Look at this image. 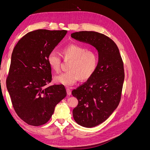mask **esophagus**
Segmentation results:
<instances>
[{"label": "esophagus", "instance_id": "34e87169", "mask_svg": "<svg viewBox=\"0 0 150 150\" xmlns=\"http://www.w3.org/2000/svg\"><path fill=\"white\" fill-rule=\"evenodd\" d=\"M66 91H67V94L68 95H71V90L69 88H66Z\"/></svg>", "mask_w": 150, "mask_h": 150}]
</instances>
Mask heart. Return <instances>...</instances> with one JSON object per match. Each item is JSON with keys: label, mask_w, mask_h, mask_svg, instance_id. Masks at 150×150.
Segmentation results:
<instances>
[{"label": "heart", "mask_w": 150, "mask_h": 150, "mask_svg": "<svg viewBox=\"0 0 150 150\" xmlns=\"http://www.w3.org/2000/svg\"><path fill=\"white\" fill-rule=\"evenodd\" d=\"M61 53L63 59L70 62L67 67L68 71L55 77L56 82L72 86L79 79L82 81L88 80L96 72L99 57L95 51L78 44H71L63 47ZM47 62L52 70L57 72L60 71L62 59L57 52H50Z\"/></svg>", "instance_id": "obj_1"}]
</instances>
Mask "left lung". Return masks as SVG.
<instances>
[{
  "label": "left lung",
  "mask_w": 150,
  "mask_h": 150,
  "mask_svg": "<svg viewBox=\"0 0 150 150\" xmlns=\"http://www.w3.org/2000/svg\"><path fill=\"white\" fill-rule=\"evenodd\" d=\"M71 37L91 44L99 52L96 72L72 91L78 100L72 111L75 121L92 128L106 121L119 105L125 79L123 62L116 43L103 34L79 31L72 33Z\"/></svg>",
  "instance_id": "1"
}]
</instances>
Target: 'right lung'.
I'll return each instance as SVG.
<instances>
[{"label": "right lung", "mask_w": 150, "mask_h": 150, "mask_svg": "<svg viewBox=\"0 0 150 150\" xmlns=\"http://www.w3.org/2000/svg\"><path fill=\"white\" fill-rule=\"evenodd\" d=\"M66 33L65 30L31 31L13 48L7 88L17 115L29 125L46 124L56 104L66 96L64 85L46 86L52 81L48 55Z\"/></svg>", "instance_id": "obj_1"}]
</instances>
